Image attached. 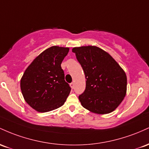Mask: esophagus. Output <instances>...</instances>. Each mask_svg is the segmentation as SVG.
<instances>
[{"label":"esophagus","mask_w":149,"mask_h":149,"mask_svg":"<svg viewBox=\"0 0 149 149\" xmlns=\"http://www.w3.org/2000/svg\"><path fill=\"white\" fill-rule=\"evenodd\" d=\"M70 86H71L72 88H74V82H72L71 84H70Z\"/></svg>","instance_id":"1"}]
</instances>
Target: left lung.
Segmentation results:
<instances>
[{"mask_svg":"<svg viewBox=\"0 0 149 149\" xmlns=\"http://www.w3.org/2000/svg\"><path fill=\"white\" fill-rule=\"evenodd\" d=\"M84 72L86 88L79 96L84 108L96 114L115 111L127 92V76L111 55L94 46L72 48Z\"/></svg>","mask_w":149,"mask_h":149,"instance_id":"obj_1","label":"left lung"}]
</instances>
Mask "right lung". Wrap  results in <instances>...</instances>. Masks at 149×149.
<instances>
[{"instance_id": "1", "label": "right lung", "mask_w": 149, "mask_h": 149, "mask_svg": "<svg viewBox=\"0 0 149 149\" xmlns=\"http://www.w3.org/2000/svg\"><path fill=\"white\" fill-rule=\"evenodd\" d=\"M69 48L54 46L47 48L28 66L20 81L25 101L36 111L45 113L60 108L71 88L65 81L61 68Z\"/></svg>"}]
</instances>
